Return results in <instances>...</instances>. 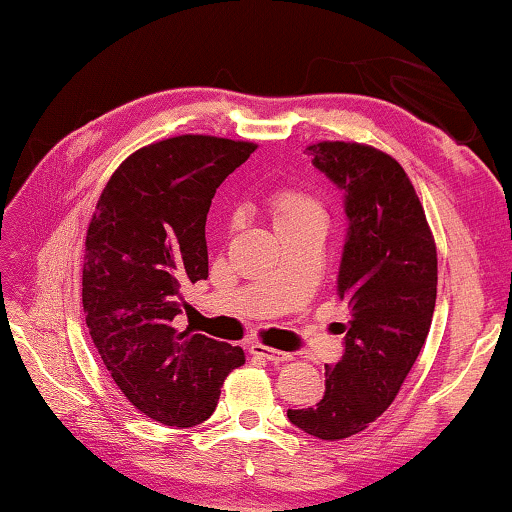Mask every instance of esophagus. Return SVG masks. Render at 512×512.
I'll use <instances>...</instances> for the list:
<instances>
[{
    "instance_id": "obj_1",
    "label": "esophagus",
    "mask_w": 512,
    "mask_h": 512,
    "mask_svg": "<svg viewBox=\"0 0 512 512\" xmlns=\"http://www.w3.org/2000/svg\"><path fill=\"white\" fill-rule=\"evenodd\" d=\"M249 352L261 356V359H265V361H272V363H284L291 359V354L279 352V349H272V347H265V345H261V342H254V345L249 347Z\"/></svg>"
}]
</instances>
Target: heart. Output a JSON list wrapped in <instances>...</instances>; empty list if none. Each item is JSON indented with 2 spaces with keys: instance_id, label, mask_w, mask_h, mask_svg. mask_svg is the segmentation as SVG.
<instances>
[{
  "instance_id": "b5f03b06",
  "label": "heart",
  "mask_w": 512,
  "mask_h": 512,
  "mask_svg": "<svg viewBox=\"0 0 512 512\" xmlns=\"http://www.w3.org/2000/svg\"><path fill=\"white\" fill-rule=\"evenodd\" d=\"M270 216L275 221V228L282 226V223L296 221L300 216L307 214H321V209L317 202L307 195L298 193V191H279L270 198Z\"/></svg>"
}]
</instances>
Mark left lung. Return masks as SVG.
<instances>
[{
  "mask_svg": "<svg viewBox=\"0 0 512 512\" xmlns=\"http://www.w3.org/2000/svg\"><path fill=\"white\" fill-rule=\"evenodd\" d=\"M307 153L345 198L338 296L349 321L340 324L345 349L326 366L324 396L286 417L314 438L340 440L389 408L422 352L436 307L438 258L422 202L394 158L354 142H321Z\"/></svg>",
  "mask_w": 512,
  "mask_h": 512,
  "instance_id": "obj_1",
  "label": "left lung"
}]
</instances>
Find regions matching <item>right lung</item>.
<instances>
[{"label": "right lung", "mask_w": 512, "mask_h": 512, "mask_svg": "<svg viewBox=\"0 0 512 512\" xmlns=\"http://www.w3.org/2000/svg\"><path fill=\"white\" fill-rule=\"evenodd\" d=\"M256 146L181 135L144 146L114 172L86 235L83 312L118 389L146 417L195 426L212 417L240 347L177 333L181 293L207 279L205 223L216 188Z\"/></svg>", "instance_id": "add662e5"}]
</instances>
